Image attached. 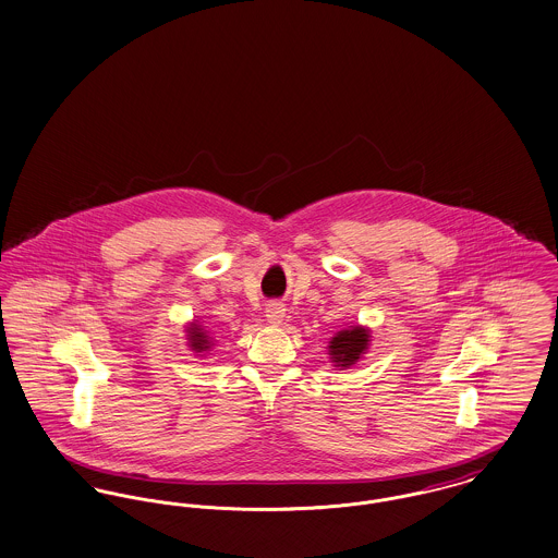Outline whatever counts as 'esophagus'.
<instances>
[{
	"mask_svg": "<svg viewBox=\"0 0 558 558\" xmlns=\"http://www.w3.org/2000/svg\"><path fill=\"white\" fill-rule=\"evenodd\" d=\"M264 313H266V322L270 326H281L286 319V306L281 302H268Z\"/></svg>",
	"mask_w": 558,
	"mask_h": 558,
	"instance_id": "obj_1",
	"label": "esophagus"
}]
</instances>
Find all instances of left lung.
<instances>
[{
    "label": "left lung",
    "mask_w": 558,
    "mask_h": 558,
    "mask_svg": "<svg viewBox=\"0 0 558 558\" xmlns=\"http://www.w3.org/2000/svg\"><path fill=\"white\" fill-rule=\"evenodd\" d=\"M371 349V328L366 326H349L336 332L328 342L330 362L338 371H347L357 364Z\"/></svg>",
    "instance_id": "8db88e82"
}]
</instances>
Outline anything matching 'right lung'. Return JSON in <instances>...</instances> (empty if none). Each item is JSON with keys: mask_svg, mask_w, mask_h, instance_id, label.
Returning a JSON list of instances; mask_svg holds the SVG:
<instances>
[{"mask_svg": "<svg viewBox=\"0 0 558 558\" xmlns=\"http://www.w3.org/2000/svg\"><path fill=\"white\" fill-rule=\"evenodd\" d=\"M184 332H186V344L196 357L203 360L205 355H209V351L214 347V338L209 336V332L205 330V326L198 319H192Z\"/></svg>", "mask_w": 558, "mask_h": 558, "instance_id": "add662e5", "label": "right lung"}]
</instances>
